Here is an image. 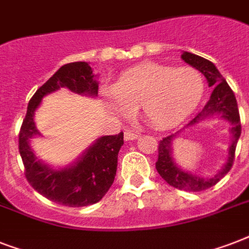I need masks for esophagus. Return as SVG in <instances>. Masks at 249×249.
I'll use <instances>...</instances> for the list:
<instances>
[{
	"instance_id": "34e87169",
	"label": "esophagus",
	"mask_w": 249,
	"mask_h": 249,
	"mask_svg": "<svg viewBox=\"0 0 249 249\" xmlns=\"http://www.w3.org/2000/svg\"><path fill=\"white\" fill-rule=\"evenodd\" d=\"M137 138H138V133H137L136 130H130V129H128V130H125L124 132L125 141H133L137 140Z\"/></svg>"
}]
</instances>
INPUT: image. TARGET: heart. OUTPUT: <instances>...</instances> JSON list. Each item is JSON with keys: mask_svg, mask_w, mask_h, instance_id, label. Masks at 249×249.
Returning a JSON list of instances; mask_svg holds the SVG:
<instances>
[{"mask_svg": "<svg viewBox=\"0 0 249 249\" xmlns=\"http://www.w3.org/2000/svg\"><path fill=\"white\" fill-rule=\"evenodd\" d=\"M203 93L204 80L195 68L142 63L117 79L106 102L119 115H129L140 106L148 124L168 129L196 108Z\"/></svg>", "mask_w": 249, "mask_h": 249, "instance_id": "heart-1", "label": "heart"}]
</instances>
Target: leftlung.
Masks as SVG:
<instances>
[{
    "label": "left lung",
    "instance_id": "left-lung-1",
    "mask_svg": "<svg viewBox=\"0 0 249 249\" xmlns=\"http://www.w3.org/2000/svg\"><path fill=\"white\" fill-rule=\"evenodd\" d=\"M181 56L186 63L196 68L197 71H200L205 76L209 86H213L212 95H211L208 103L193 120L190 121L187 126L197 124L213 115H220L222 119L228 120L231 124L230 133L232 136V142L229 147V159L224 168L212 178H200L195 174L183 172L181 168L176 165L173 156H172V151H170L176 134L164 137L159 142V147H158L159 155H158V161H156L158 173L161 176L163 179H165L166 183H169L176 189L197 193V191H203V190H207L216 185L217 182L220 181L221 178H224L229 170L231 169L234 159H235L236 143H238L240 133H242V125H240L239 109H238L235 95L232 93L231 88L226 83V80L222 77L220 71L216 68V66L208 59H204V58L191 54V53L185 52Z\"/></svg>",
    "mask_w": 249,
    "mask_h": 249
}]
</instances>
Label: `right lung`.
Instances as JSON below:
<instances>
[{"label": "right lung", "mask_w": 249, "mask_h": 249, "mask_svg": "<svg viewBox=\"0 0 249 249\" xmlns=\"http://www.w3.org/2000/svg\"><path fill=\"white\" fill-rule=\"evenodd\" d=\"M59 88L88 95H97L98 83L93 70L86 62L64 64L37 89L19 132V152L24 164V174L29 185L42 196L66 207L95 204L105 196L113 183L117 169V154L124 143V133L98 138L73 165L52 169L37 160L29 147V138L40 134L33 115L41 99Z\"/></svg>", "instance_id": "right-lung-1"}]
</instances>
